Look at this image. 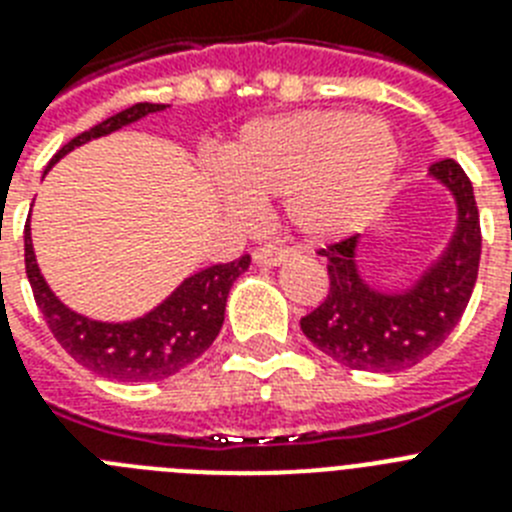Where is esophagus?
<instances>
[{
    "mask_svg": "<svg viewBox=\"0 0 512 512\" xmlns=\"http://www.w3.org/2000/svg\"><path fill=\"white\" fill-rule=\"evenodd\" d=\"M287 259H290V251H287V248L264 246L253 251V264H259V266H279V264H285Z\"/></svg>",
    "mask_w": 512,
    "mask_h": 512,
    "instance_id": "esophagus-1",
    "label": "esophagus"
}]
</instances>
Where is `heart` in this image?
I'll list each match as a JSON object with an SVG mask.
<instances>
[{
    "label": "heart",
    "mask_w": 512,
    "mask_h": 512,
    "mask_svg": "<svg viewBox=\"0 0 512 512\" xmlns=\"http://www.w3.org/2000/svg\"><path fill=\"white\" fill-rule=\"evenodd\" d=\"M399 144L386 121L342 111H303L243 126L220 157L235 194L230 207L282 196L300 235L331 240L352 233L381 207Z\"/></svg>",
    "instance_id": "obj_1"
}]
</instances>
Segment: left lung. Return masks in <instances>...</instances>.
<instances>
[{
    "mask_svg": "<svg viewBox=\"0 0 512 512\" xmlns=\"http://www.w3.org/2000/svg\"><path fill=\"white\" fill-rule=\"evenodd\" d=\"M430 178L456 199V230L412 287L383 292L368 285L357 269L360 235L318 251L329 261V295L300 318V329L339 365L370 373L412 368L432 355L464 316L482 256L479 209L469 176L456 160L432 163Z\"/></svg>",
    "mask_w": 512,
    "mask_h": 512,
    "instance_id": "left-lung-1",
    "label": "left lung"
}]
</instances>
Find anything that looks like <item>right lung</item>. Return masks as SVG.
Here are the masks:
<instances>
[{
  "mask_svg": "<svg viewBox=\"0 0 512 512\" xmlns=\"http://www.w3.org/2000/svg\"><path fill=\"white\" fill-rule=\"evenodd\" d=\"M165 108L168 106L163 103H137L111 119L100 121L93 129L82 131L80 137L69 139L51 157L46 173L74 147H82L90 139L106 137L111 131L124 129ZM248 264H251V256L246 253L230 264L207 266L202 272L183 279L163 303L134 321H95L82 313H74L51 292L38 269L33 240H30V222L25 225V272H28L33 298L46 318L48 329L82 368L93 370L95 375H103L108 381H163L191 365L196 357H202L220 334L230 287L246 272Z\"/></svg>",
  "mask_w": 512,
  "mask_h": 512,
  "instance_id": "1",
  "label": "right lung"
}]
</instances>
